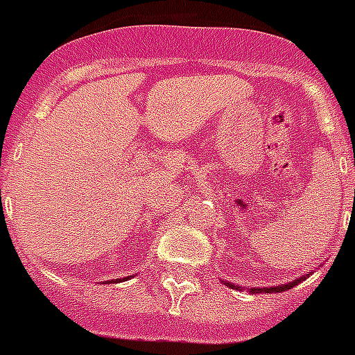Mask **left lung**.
<instances>
[{
  "label": "left lung",
  "mask_w": 355,
  "mask_h": 355,
  "mask_svg": "<svg viewBox=\"0 0 355 355\" xmlns=\"http://www.w3.org/2000/svg\"><path fill=\"white\" fill-rule=\"evenodd\" d=\"M302 280H306V276H300V278H297L295 282H291V284H284V286H276V287H252L250 289V293H282V291H287V289H291V287H295L297 284H300ZM225 286L232 287V289H239L237 286H234V284H230V282H225Z\"/></svg>",
  "instance_id": "8db88e82"
}]
</instances>
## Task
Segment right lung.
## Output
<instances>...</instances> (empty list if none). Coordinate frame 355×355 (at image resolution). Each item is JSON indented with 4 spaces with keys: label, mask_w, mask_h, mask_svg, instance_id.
<instances>
[{
    "label": "right lung",
    "mask_w": 355,
    "mask_h": 355,
    "mask_svg": "<svg viewBox=\"0 0 355 355\" xmlns=\"http://www.w3.org/2000/svg\"><path fill=\"white\" fill-rule=\"evenodd\" d=\"M116 282H118V280H116Z\"/></svg>",
    "instance_id": "1"
}]
</instances>
